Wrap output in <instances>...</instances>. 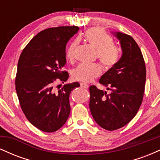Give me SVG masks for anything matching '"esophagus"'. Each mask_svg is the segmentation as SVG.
<instances>
[{"label": "esophagus", "instance_id": "obj_1", "mask_svg": "<svg viewBox=\"0 0 160 160\" xmlns=\"http://www.w3.org/2000/svg\"><path fill=\"white\" fill-rule=\"evenodd\" d=\"M80 87L83 88V89H87L89 87V85L88 84L84 83V82H80Z\"/></svg>", "mask_w": 160, "mask_h": 160}]
</instances>
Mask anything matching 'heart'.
<instances>
[{
  "mask_svg": "<svg viewBox=\"0 0 160 160\" xmlns=\"http://www.w3.org/2000/svg\"><path fill=\"white\" fill-rule=\"evenodd\" d=\"M83 37L89 44L96 49L97 57L106 69L111 68L118 63L120 58V49L113 43V38L110 34L101 28H92L86 31ZM78 45V40H74L68 47L66 58L69 61L74 59ZM102 72V68L98 64H80L73 70L72 78L77 81L89 82L100 76Z\"/></svg>",
  "mask_w": 160,
  "mask_h": 160,
  "instance_id": "1",
  "label": "heart"
}]
</instances>
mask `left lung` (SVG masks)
Segmentation results:
<instances>
[{
    "instance_id": "obj_1",
    "label": "left lung",
    "mask_w": 160,
    "mask_h": 160,
    "mask_svg": "<svg viewBox=\"0 0 160 160\" xmlns=\"http://www.w3.org/2000/svg\"><path fill=\"white\" fill-rule=\"evenodd\" d=\"M120 41L122 56L114 67L102 76L99 82L111 92L89 86V109L99 126L108 131L123 127L137 114L146 82V66L138 45L132 37L116 34Z\"/></svg>"
}]
</instances>
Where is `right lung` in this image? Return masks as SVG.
<instances>
[{
  "mask_svg": "<svg viewBox=\"0 0 160 160\" xmlns=\"http://www.w3.org/2000/svg\"><path fill=\"white\" fill-rule=\"evenodd\" d=\"M79 29L77 26L45 29L32 38L20 55L15 80L20 106L28 120L45 132H54L65 123L71 111L70 93L80 86L75 82L57 92L54 89L55 82L63 83L68 78V73L62 70L66 45Z\"/></svg>",
  "mask_w": 160,
  "mask_h": 160,
  "instance_id": "obj_1",
  "label": "right lung"
}]
</instances>
